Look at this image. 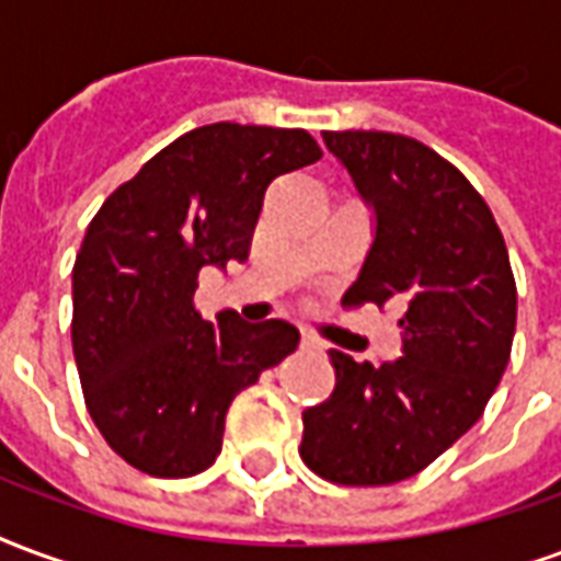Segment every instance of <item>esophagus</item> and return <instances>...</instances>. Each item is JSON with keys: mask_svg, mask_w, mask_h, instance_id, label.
Here are the masks:
<instances>
[{"mask_svg": "<svg viewBox=\"0 0 561 561\" xmlns=\"http://www.w3.org/2000/svg\"><path fill=\"white\" fill-rule=\"evenodd\" d=\"M301 350H308V353H322L325 346H322L320 337H313V334L305 331V334H301Z\"/></svg>", "mask_w": 561, "mask_h": 561, "instance_id": "esophagus-1", "label": "esophagus"}]
</instances>
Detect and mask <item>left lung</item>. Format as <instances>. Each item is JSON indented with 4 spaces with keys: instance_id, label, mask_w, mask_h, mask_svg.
<instances>
[{
    "instance_id": "8db88e82",
    "label": "left lung",
    "mask_w": 561,
    "mask_h": 561,
    "mask_svg": "<svg viewBox=\"0 0 561 561\" xmlns=\"http://www.w3.org/2000/svg\"><path fill=\"white\" fill-rule=\"evenodd\" d=\"M376 211V236L343 308H400L403 355L374 367L331 350L334 391L301 412L298 454L346 488L412 478L488 407L511 358L517 286L484 196L424 142L388 130H322Z\"/></svg>"
}]
</instances>
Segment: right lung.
I'll return each mask as SVG.
<instances>
[{
	"label": "right lung",
	"instance_id": "right-lung-1",
	"mask_svg": "<svg viewBox=\"0 0 561 561\" xmlns=\"http://www.w3.org/2000/svg\"><path fill=\"white\" fill-rule=\"evenodd\" d=\"M320 158L308 130L215 122L98 208L73 263L71 343L85 410L134 469H208L232 398L298 346L284 320H203L194 293L199 268L248 260L265 187Z\"/></svg>",
	"mask_w": 561,
	"mask_h": 561
}]
</instances>
